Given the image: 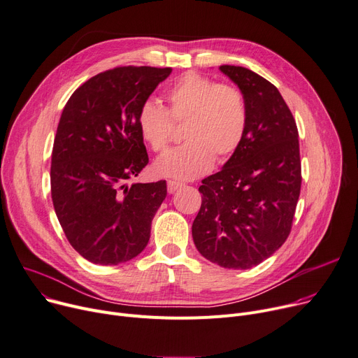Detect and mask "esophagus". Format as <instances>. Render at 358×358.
Listing matches in <instances>:
<instances>
[{
    "mask_svg": "<svg viewBox=\"0 0 358 358\" xmlns=\"http://www.w3.org/2000/svg\"><path fill=\"white\" fill-rule=\"evenodd\" d=\"M182 185H184L182 182L176 181V180H169V181H166V187H169V193H170V194L176 193L177 189H180Z\"/></svg>",
    "mask_w": 358,
    "mask_h": 358,
    "instance_id": "obj_1",
    "label": "esophagus"
}]
</instances>
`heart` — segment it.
I'll return each instance as SVG.
<instances>
[{
	"label": "heart",
	"mask_w": 358,
	"mask_h": 358,
	"mask_svg": "<svg viewBox=\"0 0 358 358\" xmlns=\"http://www.w3.org/2000/svg\"><path fill=\"white\" fill-rule=\"evenodd\" d=\"M169 106L152 99L138 109L139 134L155 152L164 151L173 139L174 125L184 124L182 145L155 161L159 176L192 180L206 174L214 159L223 164L245 139L249 112L243 93L216 83L199 73H187L166 92Z\"/></svg>",
	"instance_id": "obj_1"
}]
</instances>
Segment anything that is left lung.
<instances>
[{
	"label": "left lung",
	"instance_id": "8db88e82",
	"mask_svg": "<svg viewBox=\"0 0 358 358\" xmlns=\"http://www.w3.org/2000/svg\"><path fill=\"white\" fill-rule=\"evenodd\" d=\"M220 70L243 93L248 131L223 169L201 181L192 231L197 250L213 264L250 269L291 233L302 182L298 128L269 80L241 66Z\"/></svg>",
	"mask_w": 358,
	"mask_h": 358
}]
</instances>
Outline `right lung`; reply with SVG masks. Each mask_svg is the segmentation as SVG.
<instances>
[{
    "mask_svg": "<svg viewBox=\"0 0 358 358\" xmlns=\"http://www.w3.org/2000/svg\"><path fill=\"white\" fill-rule=\"evenodd\" d=\"M171 67L121 66L90 78L67 101L55 136L50 184L73 249L96 265H119L148 245L166 197L165 180L125 181L148 164L136 115Z\"/></svg>",
    "mask_w": 358,
    "mask_h": 358,
    "instance_id": "1",
    "label": "right lung"
}]
</instances>
